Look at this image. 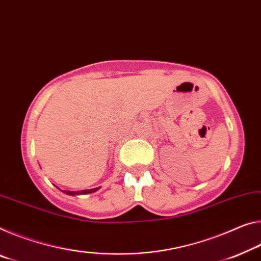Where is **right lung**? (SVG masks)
I'll list each match as a JSON object with an SVG mask.
<instances>
[{"instance_id":"add662e5","label":"right lung","mask_w":261,"mask_h":261,"mask_svg":"<svg viewBox=\"0 0 261 261\" xmlns=\"http://www.w3.org/2000/svg\"><path fill=\"white\" fill-rule=\"evenodd\" d=\"M97 189L100 188H93V189H85V190H77V192H73V190H63L64 193L68 194V195H80V194H90L95 193Z\"/></svg>"}]
</instances>
